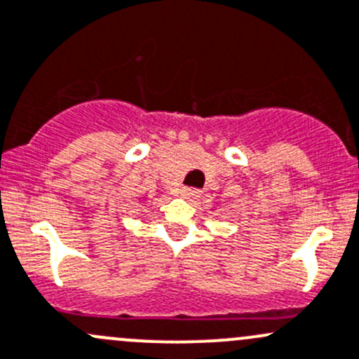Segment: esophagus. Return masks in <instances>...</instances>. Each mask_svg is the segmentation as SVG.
Listing matches in <instances>:
<instances>
[{"instance_id": "obj_1", "label": "esophagus", "mask_w": 359, "mask_h": 359, "mask_svg": "<svg viewBox=\"0 0 359 359\" xmlns=\"http://www.w3.org/2000/svg\"><path fill=\"white\" fill-rule=\"evenodd\" d=\"M180 194H182V198H186V199H196V198H199V194H201V191L199 189H194V187H184L182 191H180Z\"/></svg>"}]
</instances>
